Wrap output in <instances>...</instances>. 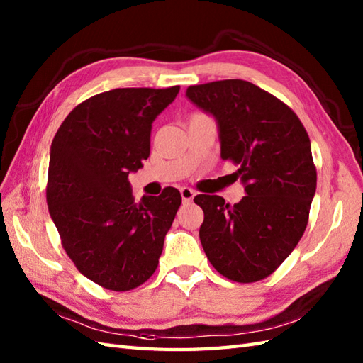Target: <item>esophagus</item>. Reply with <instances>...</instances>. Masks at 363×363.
Masks as SVG:
<instances>
[{"instance_id":"1","label":"esophagus","mask_w":363,"mask_h":363,"mask_svg":"<svg viewBox=\"0 0 363 363\" xmlns=\"http://www.w3.org/2000/svg\"><path fill=\"white\" fill-rule=\"evenodd\" d=\"M181 196H182V201L184 203H190L191 199H194V196H195V191L191 190V189H189V187H182L181 189Z\"/></svg>"}]
</instances>
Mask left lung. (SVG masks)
<instances>
[{
	"instance_id": "8db88e82",
	"label": "left lung",
	"mask_w": 363,
	"mask_h": 363,
	"mask_svg": "<svg viewBox=\"0 0 363 363\" xmlns=\"http://www.w3.org/2000/svg\"><path fill=\"white\" fill-rule=\"evenodd\" d=\"M187 98L218 121L221 159L238 165L246 196L230 206L196 195L204 212L199 240L207 259L230 281L265 279L303 237L317 168L298 115L279 98L242 79L187 89Z\"/></svg>"
}]
</instances>
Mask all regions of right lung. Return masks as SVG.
<instances>
[{"label":"right lung","mask_w":363,"mask_h":363,"mask_svg":"<svg viewBox=\"0 0 363 363\" xmlns=\"http://www.w3.org/2000/svg\"><path fill=\"white\" fill-rule=\"evenodd\" d=\"M177 94L179 86L103 91L76 106L52 138L50 215L74 267L107 290L150 279L181 206L173 187L137 203L128 181L150 156L154 118Z\"/></svg>","instance_id":"1"}]
</instances>
